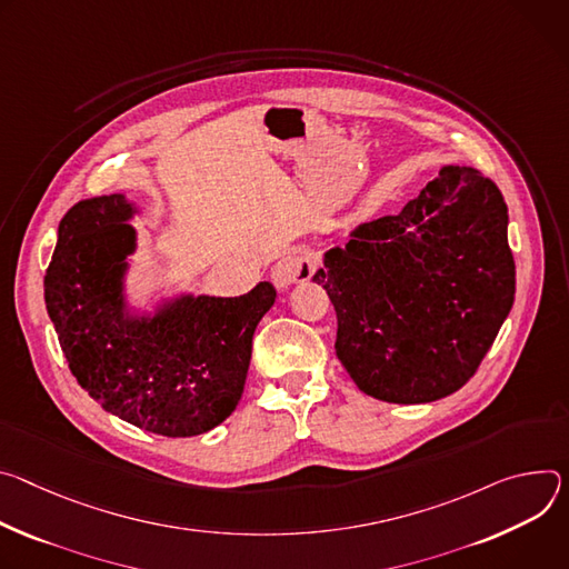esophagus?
I'll use <instances>...</instances> for the list:
<instances>
[{"label":"esophagus","mask_w":569,"mask_h":569,"mask_svg":"<svg viewBox=\"0 0 569 569\" xmlns=\"http://www.w3.org/2000/svg\"><path fill=\"white\" fill-rule=\"evenodd\" d=\"M319 267V258L313 256L311 250H293V252H287L284 258H280L271 271V280L278 289H287L289 284L293 282H300V280H309L313 276V271H317Z\"/></svg>","instance_id":"1"}]
</instances>
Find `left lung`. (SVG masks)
Returning <instances> with one entry per match:
<instances>
[{
    "mask_svg": "<svg viewBox=\"0 0 569 569\" xmlns=\"http://www.w3.org/2000/svg\"><path fill=\"white\" fill-rule=\"evenodd\" d=\"M507 228L497 184L448 164L402 212L326 252L313 282L337 311V357L366 396L433 402L477 372L516 298Z\"/></svg>",
    "mask_w": 569,
    "mask_h": 569,
    "instance_id": "left-lung-1",
    "label": "left lung"
}]
</instances>
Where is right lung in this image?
Here are the masks:
<instances>
[{
    "label": "right lung",
    "mask_w": 569,
    "mask_h": 569,
    "mask_svg": "<svg viewBox=\"0 0 569 569\" xmlns=\"http://www.w3.org/2000/svg\"><path fill=\"white\" fill-rule=\"evenodd\" d=\"M131 217L121 194L79 201L62 217L44 273L49 319L77 382L106 411L160 436H199L234 411L276 289L180 296L153 317H131L121 293L136 250Z\"/></svg>",
    "instance_id": "1"
}]
</instances>
